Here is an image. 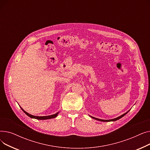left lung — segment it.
Returning a JSON list of instances; mask_svg holds the SVG:
<instances>
[{
    "mask_svg": "<svg viewBox=\"0 0 150 150\" xmlns=\"http://www.w3.org/2000/svg\"><path fill=\"white\" fill-rule=\"evenodd\" d=\"M129 111H129H128V112H127L126 113H125V114H122V115H120V116H119V117H117V118H115V119H111V120H102V119H97V118H96V117H92V116H91V115H89L91 118H92V119H96V120H98V121H101V122H114V121H116V120H119V119H121L122 117H123V116H125L126 114H127L128 112Z\"/></svg>",
    "mask_w": 150,
    "mask_h": 150,
    "instance_id": "left-lung-1",
    "label": "left lung"
}]
</instances>
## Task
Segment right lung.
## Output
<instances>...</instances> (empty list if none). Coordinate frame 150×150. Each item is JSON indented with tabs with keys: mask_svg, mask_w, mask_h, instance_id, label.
Wrapping results in <instances>:
<instances>
[{
	"mask_svg": "<svg viewBox=\"0 0 150 150\" xmlns=\"http://www.w3.org/2000/svg\"><path fill=\"white\" fill-rule=\"evenodd\" d=\"M20 108H21V109L22 110V111H23V112H24L25 114H27L28 117H30V118H32V119H38V120H47V119H53V118H55L56 117H57L58 114H59V112H58L56 114L51 115H48V116H35V115H31V114H28V112L25 111L24 110H23L21 106H20Z\"/></svg>",
	"mask_w": 150,
	"mask_h": 150,
	"instance_id": "right-lung-1",
	"label": "right lung"
}]
</instances>
